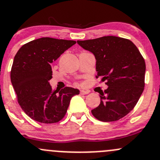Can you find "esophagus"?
I'll use <instances>...</instances> for the list:
<instances>
[{
	"label": "esophagus",
	"instance_id": "obj_1",
	"mask_svg": "<svg viewBox=\"0 0 160 160\" xmlns=\"http://www.w3.org/2000/svg\"><path fill=\"white\" fill-rule=\"evenodd\" d=\"M80 93L81 94V95H86V94H88V93H89V91H88V90H80Z\"/></svg>",
	"mask_w": 160,
	"mask_h": 160
}]
</instances>
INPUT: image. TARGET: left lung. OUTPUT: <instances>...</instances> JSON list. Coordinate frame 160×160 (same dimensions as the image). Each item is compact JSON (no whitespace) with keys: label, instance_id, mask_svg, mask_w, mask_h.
I'll use <instances>...</instances> for the list:
<instances>
[{"label":"left lung","instance_id":"left-lung-1","mask_svg":"<svg viewBox=\"0 0 160 160\" xmlns=\"http://www.w3.org/2000/svg\"><path fill=\"white\" fill-rule=\"evenodd\" d=\"M83 49L93 53L97 78L107 81L108 88L100 93V104L91 110L97 120L117 121L137 103L145 86L146 63L131 40L115 36L77 40Z\"/></svg>","mask_w":160,"mask_h":160}]
</instances>
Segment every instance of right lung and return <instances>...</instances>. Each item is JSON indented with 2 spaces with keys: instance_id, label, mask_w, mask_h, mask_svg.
I'll use <instances>...</instances> for the list:
<instances>
[{
  "instance_id": "1",
  "label": "right lung",
  "mask_w": 160,
  "mask_h": 160,
  "mask_svg": "<svg viewBox=\"0 0 160 160\" xmlns=\"http://www.w3.org/2000/svg\"><path fill=\"white\" fill-rule=\"evenodd\" d=\"M74 40L41 38L23 45L13 59L11 80L25 113L42 123H54L64 117L70 100L80 90L66 87L52 90L49 80L55 61Z\"/></svg>"
}]
</instances>
